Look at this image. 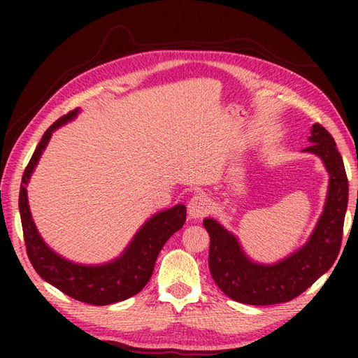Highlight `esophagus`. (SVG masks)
I'll return each instance as SVG.
<instances>
[{"mask_svg": "<svg viewBox=\"0 0 358 358\" xmlns=\"http://www.w3.org/2000/svg\"><path fill=\"white\" fill-rule=\"evenodd\" d=\"M210 200L204 194L194 195L187 203V214L191 218H201L210 210Z\"/></svg>", "mask_w": 358, "mask_h": 358, "instance_id": "obj_1", "label": "esophagus"}]
</instances>
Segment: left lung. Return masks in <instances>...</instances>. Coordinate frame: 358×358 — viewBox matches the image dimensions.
<instances>
[{"label":"left lung","instance_id":"obj_1","mask_svg":"<svg viewBox=\"0 0 358 358\" xmlns=\"http://www.w3.org/2000/svg\"><path fill=\"white\" fill-rule=\"evenodd\" d=\"M308 140L310 146L303 152L322 159L329 185L322 215L301 248L275 263H258L248 257L240 240L217 220H203L210 237V275L235 301L255 306L291 301L328 272L340 252L349 195L343 158L332 135L318 123L310 127Z\"/></svg>","mask_w":358,"mask_h":358}]
</instances>
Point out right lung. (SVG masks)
<instances>
[{"instance_id": "obj_1", "label": "right lung", "mask_w": 358, "mask_h": 358, "mask_svg": "<svg viewBox=\"0 0 358 358\" xmlns=\"http://www.w3.org/2000/svg\"><path fill=\"white\" fill-rule=\"evenodd\" d=\"M78 113L80 109H75L57 120L38 143L24 173H22L18 201L20 215L27 257L38 275L75 300L87 303V305L104 306L127 300L129 296L138 294L148 285L159 250L186 222V206L177 204V206L152 215L136 231L134 238L120 257L108 263H73L52 250L38 232L32 214H30L27 185L45 146L49 144L52 134L64 126L67 121L73 120Z\"/></svg>"}]
</instances>
